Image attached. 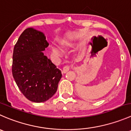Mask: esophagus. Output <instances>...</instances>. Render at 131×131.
I'll use <instances>...</instances> for the list:
<instances>
[{
    "mask_svg": "<svg viewBox=\"0 0 131 131\" xmlns=\"http://www.w3.org/2000/svg\"><path fill=\"white\" fill-rule=\"evenodd\" d=\"M71 66H69V65H66L64 66V67H63V69H62V71L64 73H66V72H67V71H69V70L70 69V68H71Z\"/></svg>",
    "mask_w": 131,
    "mask_h": 131,
    "instance_id": "34e87169",
    "label": "esophagus"
}]
</instances>
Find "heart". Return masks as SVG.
<instances>
[{
	"label": "heart",
	"instance_id": "obj_1",
	"mask_svg": "<svg viewBox=\"0 0 131 131\" xmlns=\"http://www.w3.org/2000/svg\"><path fill=\"white\" fill-rule=\"evenodd\" d=\"M51 51L54 55H57V56H61L62 54V51L60 48H59L57 46H55V45H52L51 46Z\"/></svg>",
	"mask_w": 131,
	"mask_h": 131
}]
</instances>
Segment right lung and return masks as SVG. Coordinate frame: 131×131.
Returning a JSON list of instances; mask_svg holds the SVG:
<instances>
[{
    "label": "right lung",
    "instance_id": "add662e5",
    "mask_svg": "<svg viewBox=\"0 0 131 131\" xmlns=\"http://www.w3.org/2000/svg\"><path fill=\"white\" fill-rule=\"evenodd\" d=\"M48 45L42 32L28 28L14 47L13 76L24 96L34 103L51 98L62 76L61 71L42 52Z\"/></svg>",
    "mask_w": 131,
    "mask_h": 131
}]
</instances>
